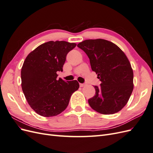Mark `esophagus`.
<instances>
[{"mask_svg":"<svg viewBox=\"0 0 153 153\" xmlns=\"http://www.w3.org/2000/svg\"><path fill=\"white\" fill-rule=\"evenodd\" d=\"M85 85H86L85 84H80V87H84Z\"/></svg>","mask_w":153,"mask_h":153,"instance_id":"1","label":"esophagus"}]
</instances>
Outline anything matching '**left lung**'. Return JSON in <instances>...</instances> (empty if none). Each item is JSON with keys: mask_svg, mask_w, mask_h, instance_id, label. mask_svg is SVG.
<instances>
[{"mask_svg": "<svg viewBox=\"0 0 153 153\" xmlns=\"http://www.w3.org/2000/svg\"><path fill=\"white\" fill-rule=\"evenodd\" d=\"M77 47L87 55L92 70L101 82L88 100L102 114L118 112L126 105L133 89V72L126 55L116 45L103 39H87Z\"/></svg>", "mask_w": 153, "mask_h": 153, "instance_id": "8db88e82", "label": "left lung"}]
</instances>
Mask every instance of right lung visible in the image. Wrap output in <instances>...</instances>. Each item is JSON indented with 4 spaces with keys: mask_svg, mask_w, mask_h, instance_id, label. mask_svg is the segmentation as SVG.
Wrapping results in <instances>:
<instances>
[{
    "mask_svg": "<svg viewBox=\"0 0 153 153\" xmlns=\"http://www.w3.org/2000/svg\"><path fill=\"white\" fill-rule=\"evenodd\" d=\"M76 44L64 41H50L39 45L27 55L21 70L22 88L27 102L43 117L61 114L70 97L79 88L76 80L57 79L68 53Z\"/></svg>",
    "mask_w": 153,
    "mask_h": 153,
    "instance_id": "add662e5",
    "label": "right lung"
}]
</instances>
